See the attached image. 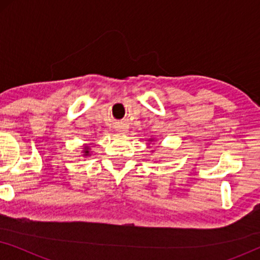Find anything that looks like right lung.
Here are the masks:
<instances>
[{
	"label": "right lung",
	"instance_id": "right-lung-1",
	"mask_svg": "<svg viewBox=\"0 0 260 260\" xmlns=\"http://www.w3.org/2000/svg\"><path fill=\"white\" fill-rule=\"evenodd\" d=\"M85 152H86V154H88V151H85Z\"/></svg>",
	"mask_w": 260,
	"mask_h": 260
}]
</instances>
